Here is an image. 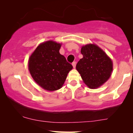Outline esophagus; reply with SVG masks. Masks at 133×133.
<instances>
[{
  "label": "esophagus",
  "instance_id": "esophagus-1",
  "mask_svg": "<svg viewBox=\"0 0 133 133\" xmlns=\"http://www.w3.org/2000/svg\"><path fill=\"white\" fill-rule=\"evenodd\" d=\"M72 66H73V68H76V62H73L72 63Z\"/></svg>",
  "mask_w": 133,
  "mask_h": 133
}]
</instances>
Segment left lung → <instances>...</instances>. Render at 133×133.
Instances as JSON below:
<instances>
[{
  "instance_id": "1",
  "label": "left lung",
  "mask_w": 133,
  "mask_h": 133,
  "mask_svg": "<svg viewBox=\"0 0 133 133\" xmlns=\"http://www.w3.org/2000/svg\"><path fill=\"white\" fill-rule=\"evenodd\" d=\"M83 57L76 65L84 82L90 89H96L106 82L112 71V62L104 51L95 44L82 47Z\"/></svg>"
}]
</instances>
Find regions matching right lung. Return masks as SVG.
I'll use <instances>...</instances> for the list:
<instances>
[{"mask_svg": "<svg viewBox=\"0 0 133 133\" xmlns=\"http://www.w3.org/2000/svg\"><path fill=\"white\" fill-rule=\"evenodd\" d=\"M61 44L49 41L39 44L29 59V70L41 88L54 91L62 88L72 65L59 53Z\"/></svg>", "mask_w": 133, "mask_h": 133, "instance_id": "right-lung-1", "label": "right lung"}]
</instances>
